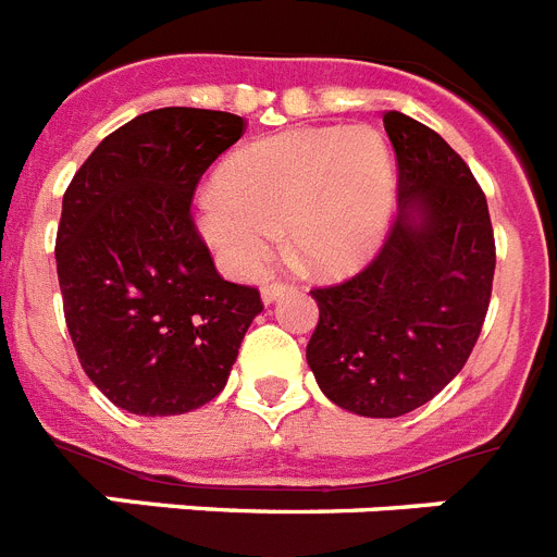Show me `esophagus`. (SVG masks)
Here are the masks:
<instances>
[{
	"mask_svg": "<svg viewBox=\"0 0 557 557\" xmlns=\"http://www.w3.org/2000/svg\"><path fill=\"white\" fill-rule=\"evenodd\" d=\"M288 292V283H280V280H269L263 286V302H274L280 294Z\"/></svg>",
	"mask_w": 557,
	"mask_h": 557,
	"instance_id": "1",
	"label": "esophagus"
}]
</instances>
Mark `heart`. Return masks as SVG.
<instances>
[{
  "label": "heart",
  "instance_id": "obj_1",
  "mask_svg": "<svg viewBox=\"0 0 557 557\" xmlns=\"http://www.w3.org/2000/svg\"><path fill=\"white\" fill-rule=\"evenodd\" d=\"M198 198L200 232L232 277L265 263L277 226L306 269L343 277L382 243L394 200L387 147L368 127H302L243 147Z\"/></svg>",
  "mask_w": 557,
  "mask_h": 557
}]
</instances>
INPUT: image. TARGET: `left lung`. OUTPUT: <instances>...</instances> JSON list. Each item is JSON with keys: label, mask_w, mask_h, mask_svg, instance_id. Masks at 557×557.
Listing matches in <instances>:
<instances>
[{"label": "left lung", "mask_w": 557, "mask_h": 557, "mask_svg": "<svg viewBox=\"0 0 557 557\" xmlns=\"http://www.w3.org/2000/svg\"><path fill=\"white\" fill-rule=\"evenodd\" d=\"M396 218L354 277L311 288L320 320L306 359L334 405L394 419L465 368L490 308L495 237L487 198L438 133L391 110Z\"/></svg>", "instance_id": "1"}]
</instances>
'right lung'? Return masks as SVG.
Instances as JSON below:
<instances>
[{
  "label": "right lung",
  "mask_w": 557,
  "mask_h": 557,
  "mask_svg": "<svg viewBox=\"0 0 557 557\" xmlns=\"http://www.w3.org/2000/svg\"><path fill=\"white\" fill-rule=\"evenodd\" d=\"M243 133L232 112H144L107 135L64 191V322L84 373L129 413L177 416L212 401L263 311L255 286L218 274L191 218L203 172Z\"/></svg>",
  "instance_id": "obj_1"
}]
</instances>
